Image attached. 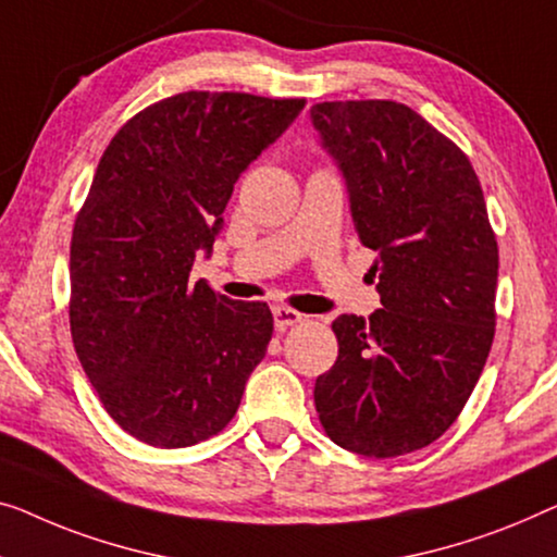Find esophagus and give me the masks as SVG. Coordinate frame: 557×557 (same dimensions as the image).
I'll return each mask as SVG.
<instances>
[{"mask_svg":"<svg viewBox=\"0 0 557 557\" xmlns=\"http://www.w3.org/2000/svg\"><path fill=\"white\" fill-rule=\"evenodd\" d=\"M272 314H275V327L280 332H285L287 327H293V325H300V322L305 320V314L293 310V307H275Z\"/></svg>","mask_w":557,"mask_h":557,"instance_id":"obj_1","label":"esophagus"}]
</instances>
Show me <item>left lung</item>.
I'll return each mask as SVG.
<instances>
[{
  "label": "left lung",
  "mask_w": 557,
  "mask_h": 557,
  "mask_svg": "<svg viewBox=\"0 0 557 557\" xmlns=\"http://www.w3.org/2000/svg\"><path fill=\"white\" fill-rule=\"evenodd\" d=\"M377 252L383 307L332 322L337 360L314 383L327 437L364 458L420 450L458 420L495 337L497 239L468 154L408 104H312Z\"/></svg>",
  "instance_id": "left-lung-1"
}]
</instances>
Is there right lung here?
Returning <instances> with one entry per match:
<instances>
[{
    "mask_svg": "<svg viewBox=\"0 0 557 557\" xmlns=\"http://www.w3.org/2000/svg\"><path fill=\"white\" fill-rule=\"evenodd\" d=\"M305 99L182 92L107 145L70 247V330L110 418L154 447H187L235 418L272 339L268 302L189 282L235 182Z\"/></svg>",
    "mask_w": 557,
    "mask_h": 557,
    "instance_id": "right-lung-1",
    "label": "right lung"
}]
</instances>
